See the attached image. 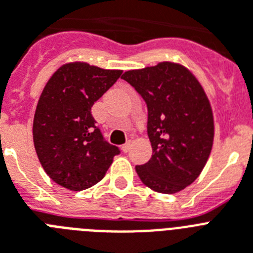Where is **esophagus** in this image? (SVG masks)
<instances>
[{"label":"esophagus","mask_w":253,"mask_h":253,"mask_svg":"<svg viewBox=\"0 0 253 253\" xmlns=\"http://www.w3.org/2000/svg\"><path fill=\"white\" fill-rule=\"evenodd\" d=\"M130 146H131L130 142H126L125 145H123V147H122L123 152H129V150H130Z\"/></svg>","instance_id":"1"}]
</instances>
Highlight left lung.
<instances>
[{
	"label": "left lung",
	"instance_id": "1",
	"mask_svg": "<svg viewBox=\"0 0 253 253\" xmlns=\"http://www.w3.org/2000/svg\"><path fill=\"white\" fill-rule=\"evenodd\" d=\"M122 79L147 106L152 156L135 172L158 193H178L198 178L212 150L213 115L203 87L189 70L170 62L128 71Z\"/></svg>",
	"mask_w": 253,
	"mask_h": 253
}]
</instances>
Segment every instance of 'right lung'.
I'll return each instance as SVG.
<instances>
[{
	"mask_svg": "<svg viewBox=\"0 0 253 253\" xmlns=\"http://www.w3.org/2000/svg\"><path fill=\"white\" fill-rule=\"evenodd\" d=\"M122 71L87 63L64 64L50 77L37 103L33 142L47 176L81 191L104 177L118 146L104 139L91 107L118 81Z\"/></svg>",
	"mask_w": 253,
	"mask_h": 253,
	"instance_id": "1",
	"label": "right lung"
}]
</instances>
